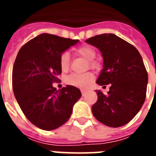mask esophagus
Wrapping results in <instances>:
<instances>
[{"mask_svg": "<svg viewBox=\"0 0 156 156\" xmlns=\"http://www.w3.org/2000/svg\"><path fill=\"white\" fill-rule=\"evenodd\" d=\"M81 93H82V95H83H83H85V94H86V92L83 91V90H82Z\"/></svg>", "mask_w": 156, "mask_h": 156, "instance_id": "esophagus-1", "label": "esophagus"}]
</instances>
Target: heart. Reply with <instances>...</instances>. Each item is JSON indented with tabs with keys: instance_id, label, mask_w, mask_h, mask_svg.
Masks as SVG:
<instances>
[{
	"instance_id": "obj_1",
	"label": "heart",
	"mask_w": 156,
	"mask_h": 156,
	"mask_svg": "<svg viewBox=\"0 0 156 156\" xmlns=\"http://www.w3.org/2000/svg\"><path fill=\"white\" fill-rule=\"evenodd\" d=\"M77 52L81 55L82 57L86 58L89 62V66L92 68H97V62L93 61L96 58V51L94 48L90 46H83L81 48L77 49ZM60 67L62 71H67L69 68V54L68 52H63L60 57ZM94 79V75L90 73L78 74V73H72L68 75L66 78V83L71 86H74L76 88L85 89L91 84Z\"/></svg>"
}]
</instances>
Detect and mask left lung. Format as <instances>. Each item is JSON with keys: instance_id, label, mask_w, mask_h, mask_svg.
I'll return each instance as SVG.
<instances>
[{"instance_id": "8db88e82", "label": "left lung", "mask_w": 156, "mask_h": 156, "mask_svg": "<svg viewBox=\"0 0 156 156\" xmlns=\"http://www.w3.org/2000/svg\"><path fill=\"white\" fill-rule=\"evenodd\" d=\"M101 51L104 64L97 83L110 84L108 94L96 90L98 100L93 115L107 126L128 124L140 110L145 100L148 74L140 52L133 45L112 33L86 40ZM103 87V88H104Z\"/></svg>"}]
</instances>
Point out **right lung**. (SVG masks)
<instances>
[{
  "mask_svg": "<svg viewBox=\"0 0 156 156\" xmlns=\"http://www.w3.org/2000/svg\"><path fill=\"white\" fill-rule=\"evenodd\" d=\"M78 42L42 33L27 42L16 56L13 92L23 114L39 129L53 130L65 124L81 98V92L74 86L67 85L59 90L52 86L62 73L61 55Z\"/></svg>",
  "mask_w": 156,
  "mask_h": 156,
  "instance_id": "right-lung-1",
  "label": "right lung"
}]
</instances>
